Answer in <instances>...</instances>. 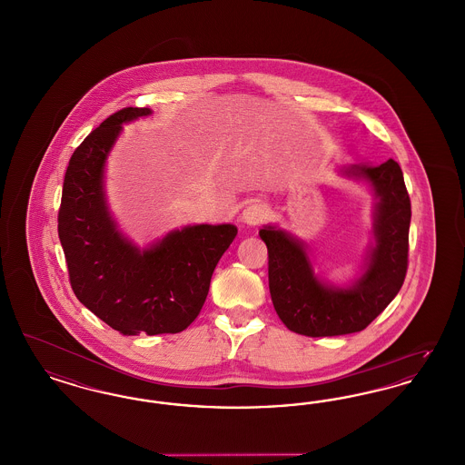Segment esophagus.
<instances>
[{
    "label": "esophagus",
    "mask_w": 465,
    "mask_h": 465,
    "mask_svg": "<svg viewBox=\"0 0 465 465\" xmlns=\"http://www.w3.org/2000/svg\"><path fill=\"white\" fill-rule=\"evenodd\" d=\"M266 213H268V209H266L265 203H262V202H251V203L245 205L241 220H242L245 224H249V226H256V224H260V223L265 220Z\"/></svg>",
    "instance_id": "1"
}]
</instances>
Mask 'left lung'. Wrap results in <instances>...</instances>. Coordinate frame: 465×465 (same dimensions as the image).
I'll use <instances>...</instances> for the list:
<instances>
[{"label": "left lung", "mask_w": 465, "mask_h": 465, "mask_svg": "<svg viewBox=\"0 0 465 465\" xmlns=\"http://www.w3.org/2000/svg\"><path fill=\"white\" fill-rule=\"evenodd\" d=\"M341 174L366 181L375 193L373 242L362 273L351 286H332L315 275L305 243L277 226H263L268 286L273 309L291 331L338 336L362 331L396 298L408 268L411 203L398 162L352 165Z\"/></svg>", "instance_id": "obj_1"}]
</instances>
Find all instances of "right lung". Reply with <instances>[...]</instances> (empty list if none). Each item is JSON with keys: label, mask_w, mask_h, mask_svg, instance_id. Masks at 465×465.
Wrapping results in <instances>:
<instances>
[{"label": "right lung", "mask_w": 465, "mask_h": 465, "mask_svg": "<svg viewBox=\"0 0 465 465\" xmlns=\"http://www.w3.org/2000/svg\"><path fill=\"white\" fill-rule=\"evenodd\" d=\"M148 114L124 108L85 137L69 160L57 218L76 298L127 336L186 330L237 235L235 224H190L141 249L118 230L104 192L106 160L122 125Z\"/></svg>", "instance_id": "right-lung-1"}]
</instances>
